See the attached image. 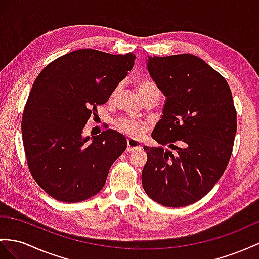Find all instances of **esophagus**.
<instances>
[{
	"label": "esophagus",
	"instance_id": "34e87169",
	"mask_svg": "<svg viewBox=\"0 0 259 259\" xmlns=\"http://www.w3.org/2000/svg\"><path fill=\"white\" fill-rule=\"evenodd\" d=\"M127 151L129 152V153H131V152H135V151H138V150H141L142 149V145L141 143L137 141V140H134V139H128L127 140Z\"/></svg>",
	"mask_w": 259,
	"mask_h": 259
}]
</instances>
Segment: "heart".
<instances>
[{"label":"heart","instance_id":"heart-1","mask_svg":"<svg viewBox=\"0 0 259 259\" xmlns=\"http://www.w3.org/2000/svg\"><path fill=\"white\" fill-rule=\"evenodd\" d=\"M137 88H138V92H139V94H140L141 98L147 94H150V93H152V92L160 93V91H158V89H157V86L153 82L148 81V79H140V81H138ZM119 89H120V86H117V88L112 91L111 96H110L111 98H114L116 96ZM116 127L119 131H121L122 134L130 136L132 138L140 137L142 135L143 129H144V125L142 122L137 121V120H135V119L125 118V117L118 119V120L116 121Z\"/></svg>","mask_w":259,"mask_h":259}]
</instances>
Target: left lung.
Segmentation results:
<instances>
[{"label": "left lung", "mask_w": 259, "mask_h": 259, "mask_svg": "<svg viewBox=\"0 0 259 259\" xmlns=\"http://www.w3.org/2000/svg\"><path fill=\"white\" fill-rule=\"evenodd\" d=\"M148 70L166 96L152 138L175 153L144 147L147 195L165 207L200 200L227 168L236 134V109L225 78L194 55L149 57Z\"/></svg>", "instance_id": "left-lung-1"}]
</instances>
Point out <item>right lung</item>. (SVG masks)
I'll use <instances>...</instances> for the list:
<instances>
[{"instance_id":"add662e5","label":"right lung","mask_w":259,"mask_h":259,"mask_svg":"<svg viewBox=\"0 0 259 259\" xmlns=\"http://www.w3.org/2000/svg\"><path fill=\"white\" fill-rule=\"evenodd\" d=\"M135 59L131 52L79 49L57 58L37 76L23 112V143L32 178L56 200L81 202L95 196L127 149L125 138L115 130L92 141L82 131Z\"/></svg>"}]
</instances>
